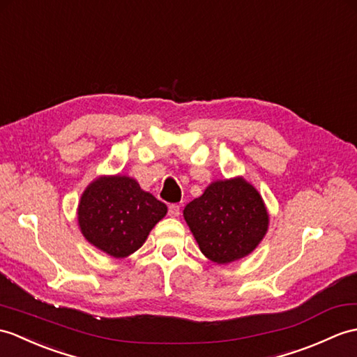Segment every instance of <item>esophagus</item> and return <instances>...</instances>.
Instances as JSON below:
<instances>
[{
  "instance_id": "esophagus-1",
  "label": "esophagus",
  "mask_w": 357,
  "mask_h": 357,
  "mask_svg": "<svg viewBox=\"0 0 357 357\" xmlns=\"http://www.w3.org/2000/svg\"><path fill=\"white\" fill-rule=\"evenodd\" d=\"M179 214H181V206L178 204H172L169 206V216L170 218H179Z\"/></svg>"
}]
</instances>
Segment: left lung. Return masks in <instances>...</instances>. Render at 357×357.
<instances>
[{"label": "left lung", "mask_w": 357, "mask_h": 357, "mask_svg": "<svg viewBox=\"0 0 357 357\" xmlns=\"http://www.w3.org/2000/svg\"><path fill=\"white\" fill-rule=\"evenodd\" d=\"M199 250L218 264L250 255L269 228L261 195L242 176L214 181L184 208Z\"/></svg>", "instance_id": "obj_1"}]
</instances>
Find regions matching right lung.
<instances>
[{
    "label": "right lung",
    "mask_w": 357,
    "mask_h": 357,
    "mask_svg": "<svg viewBox=\"0 0 357 357\" xmlns=\"http://www.w3.org/2000/svg\"><path fill=\"white\" fill-rule=\"evenodd\" d=\"M167 206L126 175L98 176L82 193L77 220L97 250L124 259L139 250Z\"/></svg>",
    "instance_id": "add662e5"
}]
</instances>
